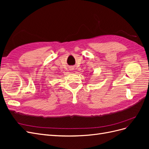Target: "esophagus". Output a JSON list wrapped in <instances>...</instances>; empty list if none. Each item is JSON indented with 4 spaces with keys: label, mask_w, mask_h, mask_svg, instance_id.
<instances>
[{
    "label": "esophagus",
    "mask_w": 149,
    "mask_h": 149,
    "mask_svg": "<svg viewBox=\"0 0 149 149\" xmlns=\"http://www.w3.org/2000/svg\"><path fill=\"white\" fill-rule=\"evenodd\" d=\"M74 70V67H71V68H70V70H71V71H73Z\"/></svg>",
    "instance_id": "34e87169"
}]
</instances>
